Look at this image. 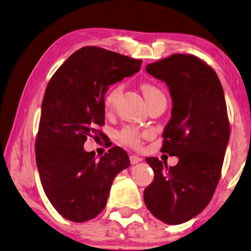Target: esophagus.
<instances>
[{
  "label": "esophagus",
  "mask_w": 251,
  "mask_h": 251,
  "mask_svg": "<svg viewBox=\"0 0 251 251\" xmlns=\"http://www.w3.org/2000/svg\"><path fill=\"white\" fill-rule=\"evenodd\" d=\"M129 160H130L131 165H136V163L140 162L141 160H143V159H141V158L138 157V156H135V154H131V156L129 157Z\"/></svg>",
  "instance_id": "1"
}]
</instances>
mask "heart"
Instances as JSON below:
<instances>
[{"label": "heart", "mask_w": 251, "mask_h": 251, "mask_svg": "<svg viewBox=\"0 0 251 251\" xmlns=\"http://www.w3.org/2000/svg\"><path fill=\"white\" fill-rule=\"evenodd\" d=\"M121 86H114V88L107 91L105 97H104V108H105L106 111H111L114 105H115V102L118 95L121 93ZM143 92L146 101L157 97V95L162 94L160 90L151 84H144ZM143 136L144 134H141L140 131L133 128V127H126V128L121 131L120 138L123 143L130 146V147H138L141 143V137H143Z\"/></svg>", "instance_id": "b5f03b06"}]
</instances>
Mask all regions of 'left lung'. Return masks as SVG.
Wrapping results in <instances>:
<instances>
[{
  "instance_id": "left-lung-1",
  "label": "left lung",
  "mask_w": 251,
  "mask_h": 251,
  "mask_svg": "<svg viewBox=\"0 0 251 251\" xmlns=\"http://www.w3.org/2000/svg\"><path fill=\"white\" fill-rule=\"evenodd\" d=\"M146 71L169 88L171 118L161 151L179 162L168 167L156 157L146 158L154 177L144 201L158 220L177 225L207 206L220 181L229 140L224 91L215 71L192 54H172L149 63Z\"/></svg>"
}]
</instances>
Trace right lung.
<instances>
[{
    "label": "right lung",
    "mask_w": 251,
    "mask_h": 251,
    "mask_svg": "<svg viewBox=\"0 0 251 251\" xmlns=\"http://www.w3.org/2000/svg\"><path fill=\"white\" fill-rule=\"evenodd\" d=\"M141 60L99 47H83L62 63L47 85L36 138L43 188L67 220L86 222L105 207L118 173L130 166L124 149L101 158L85 151L88 137L103 138L104 95L108 86L140 70Z\"/></svg>",
    "instance_id": "right-lung-1"
}]
</instances>
